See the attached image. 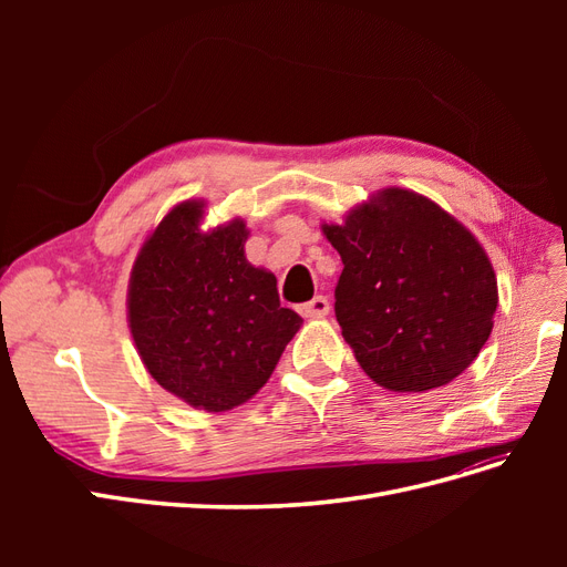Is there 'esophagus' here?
<instances>
[{"label":"esophagus","instance_id":"34e87169","mask_svg":"<svg viewBox=\"0 0 567 567\" xmlns=\"http://www.w3.org/2000/svg\"><path fill=\"white\" fill-rule=\"evenodd\" d=\"M331 310L329 300H326V296H315L310 302H305L298 307V312L302 317H310V319H319V317H326Z\"/></svg>","mask_w":567,"mask_h":567}]
</instances>
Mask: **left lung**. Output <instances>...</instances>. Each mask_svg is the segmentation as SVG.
Returning <instances> with one entry per match:
<instances>
[{"instance_id": "left-lung-1", "label": "left lung", "mask_w": 567, "mask_h": 567, "mask_svg": "<svg viewBox=\"0 0 567 567\" xmlns=\"http://www.w3.org/2000/svg\"><path fill=\"white\" fill-rule=\"evenodd\" d=\"M321 231L342 260L336 319L371 381L425 392L473 364L499 293L485 248L461 221L390 186Z\"/></svg>"}]
</instances>
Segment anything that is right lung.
I'll return each mask as SVG.
<instances>
[{"mask_svg": "<svg viewBox=\"0 0 567 567\" xmlns=\"http://www.w3.org/2000/svg\"><path fill=\"white\" fill-rule=\"evenodd\" d=\"M203 205H175L144 241L127 321L161 388L194 409L227 411L269 381L302 319L281 307L277 277L246 260V221L200 231Z\"/></svg>", "mask_w": 567, "mask_h": 567, "instance_id": "right-lung-1", "label": "right lung"}]
</instances>
